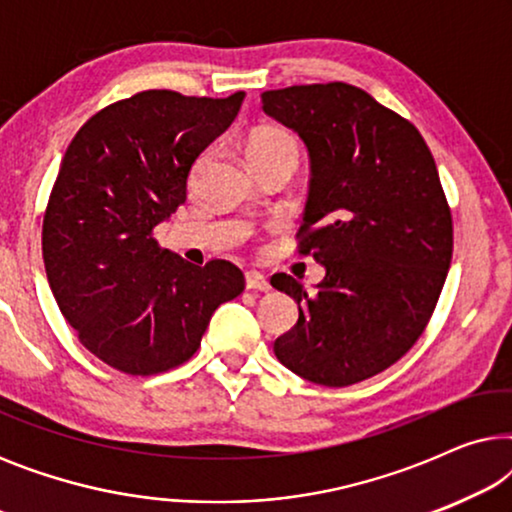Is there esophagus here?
I'll use <instances>...</instances> for the list:
<instances>
[{"label":"esophagus","instance_id":"obj_1","mask_svg":"<svg viewBox=\"0 0 512 512\" xmlns=\"http://www.w3.org/2000/svg\"><path fill=\"white\" fill-rule=\"evenodd\" d=\"M244 282H247V289L249 291H270L268 277L261 275V272H258V270H249L247 275H244Z\"/></svg>","mask_w":512,"mask_h":512}]
</instances>
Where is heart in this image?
<instances>
[{"label": "heart", "mask_w": 512, "mask_h": 512, "mask_svg": "<svg viewBox=\"0 0 512 512\" xmlns=\"http://www.w3.org/2000/svg\"><path fill=\"white\" fill-rule=\"evenodd\" d=\"M244 156H247L251 170L263 165L282 163V160H289V163L296 165L300 156V144L289 130L275 128V125H263V128H256L247 137V142H244Z\"/></svg>", "instance_id": "obj_1"}]
</instances>
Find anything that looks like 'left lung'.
<instances>
[{
	"label": "left lung",
	"mask_w": 512,
	"mask_h": 512,
	"mask_svg": "<svg viewBox=\"0 0 512 512\" xmlns=\"http://www.w3.org/2000/svg\"><path fill=\"white\" fill-rule=\"evenodd\" d=\"M263 111L296 130L312 179L298 254L326 268L317 291L270 279L298 303L275 340L291 373L349 387L396 363L436 310L452 261V212L410 121L349 83L265 90Z\"/></svg>",
	"instance_id": "left-lung-1"
}]
</instances>
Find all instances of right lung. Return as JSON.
Wrapping results in <instances>:
<instances>
[{
	"mask_svg": "<svg viewBox=\"0 0 512 512\" xmlns=\"http://www.w3.org/2000/svg\"><path fill=\"white\" fill-rule=\"evenodd\" d=\"M242 100L144 90L97 111L67 146L41 230L46 277L81 345L125 375L186 363L216 307L244 291L237 265L195 268L153 237Z\"/></svg>",
	"mask_w": 512,
	"mask_h": 512,
	"instance_id": "right-lung-1",
	"label": "right lung"
}]
</instances>
